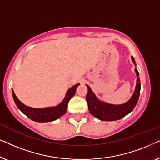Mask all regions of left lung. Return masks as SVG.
<instances>
[{"label":"left lung","instance_id":"1","mask_svg":"<svg viewBox=\"0 0 160 160\" xmlns=\"http://www.w3.org/2000/svg\"><path fill=\"white\" fill-rule=\"evenodd\" d=\"M132 60L135 64L133 57H132ZM135 71L136 73L137 77H138L139 73L136 68L135 69ZM137 82L135 92L133 93V95L130 100L125 103L118 105V106L100 102L94 95L90 87L87 85L88 92L86 95V100L88 105L89 112L94 117L102 121H115V120H119L125 117L134 109L139 99L140 92H141V83H140L139 78H138Z\"/></svg>","mask_w":160,"mask_h":160}]
</instances>
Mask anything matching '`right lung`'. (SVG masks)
I'll return each mask as SVG.
<instances>
[{
  "label": "right lung",
  "mask_w": 160,
  "mask_h": 160,
  "mask_svg": "<svg viewBox=\"0 0 160 160\" xmlns=\"http://www.w3.org/2000/svg\"><path fill=\"white\" fill-rule=\"evenodd\" d=\"M79 84H77L72 87L68 89L65 95V99L58 106L53 108H32L30 107L26 106L25 105L19 101L18 98L16 97L15 94L12 89V95L14 100L18 108L25 114L28 118L32 119V121L38 122H52L58 119V118L64 114L67 111L68 104L71 98L75 95L76 90Z\"/></svg>",
  "instance_id": "1"
}]
</instances>
